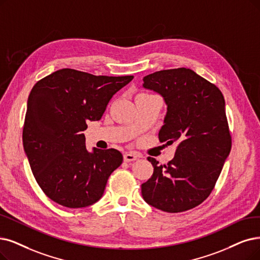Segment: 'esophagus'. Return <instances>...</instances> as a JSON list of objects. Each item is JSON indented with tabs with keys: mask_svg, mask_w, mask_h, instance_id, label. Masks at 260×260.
Wrapping results in <instances>:
<instances>
[{
	"mask_svg": "<svg viewBox=\"0 0 260 260\" xmlns=\"http://www.w3.org/2000/svg\"><path fill=\"white\" fill-rule=\"evenodd\" d=\"M138 158H139V155L137 153H134V152H127V153L123 154V160L126 162L136 161V160H138Z\"/></svg>",
	"mask_w": 260,
	"mask_h": 260,
	"instance_id": "1",
	"label": "esophagus"
}]
</instances>
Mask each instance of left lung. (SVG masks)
I'll use <instances>...</instances> for the list:
<instances>
[{
	"label": "left lung",
	"instance_id": "1",
	"mask_svg": "<svg viewBox=\"0 0 260 260\" xmlns=\"http://www.w3.org/2000/svg\"><path fill=\"white\" fill-rule=\"evenodd\" d=\"M143 81L168 106L160 142L177 144L166 165L148 157L153 174L142 184L143 199L165 212L190 210L210 195L231 152L223 94L189 68L157 71Z\"/></svg>",
	"mask_w": 260,
	"mask_h": 260
}]
</instances>
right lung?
Returning <instances> with one entry per match:
<instances>
[{
    "label": "right lung",
    "mask_w": 260,
    "mask_h": 260,
    "mask_svg": "<svg viewBox=\"0 0 260 260\" xmlns=\"http://www.w3.org/2000/svg\"><path fill=\"white\" fill-rule=\"evenodd\" d=\"M132 79L64 68L30 90L23 147L38 185L50 200L67 208H83L101 199L122 154L113 148L88 152L82 131L88 120L101 119L113 95Z\"/></svg>",
    "instance_id": "obj_1"
}]
</instances>
